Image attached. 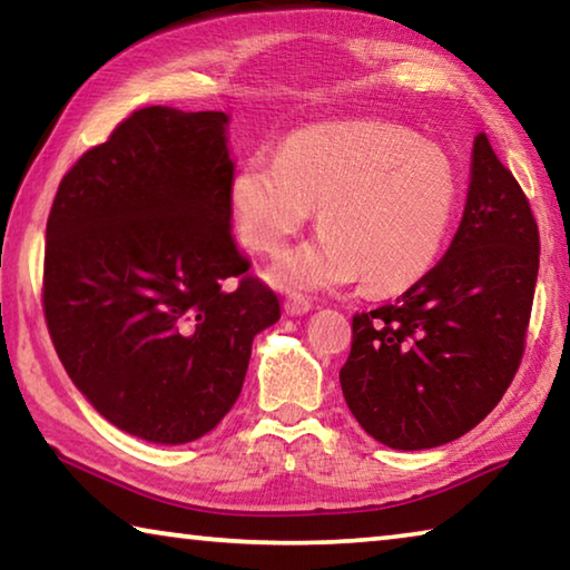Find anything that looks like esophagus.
Returning a JSON list of instances; mask_svg holds the SVG:
<instances>
[{"instance_id":"1","label":"esophagus","mask_w":570,"mask_h":570,"mask_svg":"<svg viewBox=\"0 0 570 570\" xmlns=\"http://www.w3.org/2000/svg\"><path fill=\"white\" fill-rule=\"evenodd\" d=\"M284 308H286L288 316H302V314L312 312V302H308V298H304V296H298V294H292L284 302Z\"/></svg>"}]
</instances>
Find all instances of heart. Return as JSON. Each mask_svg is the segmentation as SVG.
Masks as SVG:
<instances>
[{
    "label": "heart",
    "mask_w": 570,
    "mask_h": 570,
    "mask_svg": "<svg viewBox=\"0 0 570 570\" xmlns=\"http://www.w3.org/2000/svg\"><path fill=\"white\" fill-rule=\"evenodd\" d=\"M320 206L322 234L268 272L286 292H322L362 276L397 294L432 272L455 226L460 176L445 150L402 125L356 120L294 132L278 156L256 150L230 180L240 238L278 254Z\"/></svg>",
    "instance_id": "heart-1"
}]
</instances>
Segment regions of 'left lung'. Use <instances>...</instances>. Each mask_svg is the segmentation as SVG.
<instances>
[{"label":"left lung","instance_id":"1","mask_svg":"<svg viewBox=\"0 0 570 570\" xmlns=\"http://www.w3.org/2000/svg\"><path fill=\"white\" fill-rule=\"evenodd\" d=\"M538 256L525 193L480 132L445 256L397 302L352 322L340 382L366 435L394 450H430L488 417L523 356Z\"/></svg>","mask_w":570,"mask_h":570}]
</instances>
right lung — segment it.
Returning a JSON list of instances; mask_svg holds the SVG:
<instances>
[{
    "label": "right lung",
    "instance_id": "right-lung-1",
    "mask_svg": "<svg viewBox=\"0 0 570 570\" xmlns=\"http://www.w3.org/2000/svg\"><path fill=\"white\" fill-rule=\"evenodd\" d=\"M234 170L226 112L153 105L57 188L47 330L75 387L128 435L204 438L238 400L254 336L282 316L230 236Z\"/></svg>",
    "mask_w": 570,
    "mask_h": 570
}]
</instances>
